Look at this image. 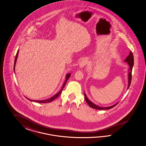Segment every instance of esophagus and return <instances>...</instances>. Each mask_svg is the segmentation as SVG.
Returning <instances> with one entry per match:
<instances>
[{"label": "esophagus", "mask_w": 146, "mask_h": 146, "mask_svg": "<svg viewBox=\"0 0 146 146\" xmlns=\"http://www.w3.org/2000/svg\"><path fill=\"white\" fill-rule=\"evenodd\" d=\"M87 63V60L86 59H84L82 60H81L79 63L80 68H82L83 67H84Z\"/></svg>", "instance_id": "34e87169"}]
</instances>
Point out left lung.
<instances>
[{
  "label": "left lung",
  "mask_w": 146,
  "mask_h": 146,
  "mask_svg": "<svg viewBox=\"0 0 146 146\" xmlns=\"http://www.w3.org/2000/svg\"><path fill=\"white\" fill-rule=\"evenodd\" d=\"M124 62H127L129 65V68H128V87H127V89L129 87V86L131 83V79H132V71L133 67L134 65V57H133V55L132 52L131 51H130L129 54L127 58L124 60ZM84 98L86 102L87 103V104H88L89 106L91 108L97 109V110H109L111 108L115 107L118 103H117L116 104H115L114 105L110 106H107V107H101V106H98L96 104H94L93 102L90 101L88 97L87 96L86 93H84Z\"/></svg>",
  "instance_id": "obj_1"
}]
</instances>
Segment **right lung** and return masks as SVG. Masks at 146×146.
<instances>
[{
	"instance_id": "1",
	"label": "right lung",
	"mask_w": 146,
	"mask_h": 146,
	"mask_svg": "<svg viewBox=\"0 0 146 146\" xmlns=\"http://www.w3.org/2000/svg\"><path fill=\"white\" fill-rule=\"evenodd\" d=\"M18 54H19V50H18V52H17V54H16V56H15V61H14V71L15 72V64H16V62H17V58H18ZM71 73H68V74H67L66 75V79L65 80V82H64V84H62V88H61V89H60V90L58 92V93H57L56 95H54L53 96H52V97H51V98H50L49 99H47V100H40V101H36V100H29V99H28V98H27L28 100H29V101H31V102H38V103H50V102H52L53 100H54L56 98H57L60 94H61V93H62V90H63V89L64 88V87H65V84H66V83L67 81L68 80V79L70 78V76H71Z\"/></svg>"
}]
</instances>
